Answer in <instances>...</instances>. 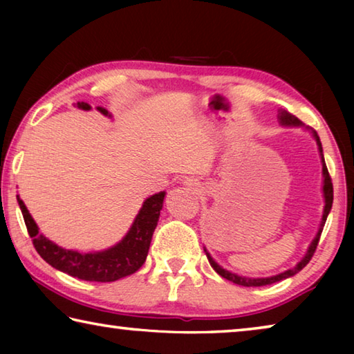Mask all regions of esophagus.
<instances>
[{
    "label": "esophagus",
    "mask_w": 354,
    "mask_h": 354,
    "mask_svg": "<svg viewBox=\"0 0 354 354\" xmlns=\"http://www.w3.org/2000/svg\"><path fill=\"white\" fill-rule=\"evenodd\" d=\"M185 187H189V189H194V190H201V184L196 181V179H194V178H189V179H185V181L183 183Z\"/></svg>",
    "instance_id": "obj_1"
}]
</instances>
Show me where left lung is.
I'll use <instances>...</instances> for the list:
<instances>
[{"label":"left lung","mask_w":354,"mask_h":354,"mask_svg":"<svg viewBox=\"0 0 354 354\" xmlns=\"http://www.w3.org/2000/svg\"><path fill=\"white\" fill-rule=\"evenodd\" d=\"M278 120L279 123L283 124V127H301V128H306L304 124L299 122V120L292 115L287 111H279L278 113ZM313 137L317 142V147H319V153H320V158H322V175H323V185H322V192H323V200H325V206H323V215H322V221H320V226H319V231H317V234L314 237V241L309 243L306 254L301 257V261H299L295 267L289 268V270H286L283 273H278V274H273V277H267V278H247V277H241V274L237 273H232L230 270H226L221 266H218L217 262L212 259V256L207 253V250L205 248V253L209 259V263H211V267L214 268L215 272H217L220 277H223L227 281H232L234 284L239 286H245V287H259V286H268V284H273V283H278L281 279H286V278H290L293 274H297L299 270H303L304 267L308 266V262L310 261V257H313L314 251L317 248V245H319L320 241V236H322V231H323V226H325V221L328 218V214L331 211L333 207V183H331V178H329V173L326 169V164H325V158H323V148H322V142L319 139V136L314 129L306 128Z\"/></svg>","instance_id":"left-lung-1"}]
</instances>
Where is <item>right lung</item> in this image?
<instances>
[{"mask_svg":"<svg viewBox=\"0 0 354 354\" xmlns=\"http://www.w3.org/2000/svg\"><path fill=\"white\" fill-rule=\"evenodd\" d=\"M76 106L82 111H91V104L77 101ZM97 109L106 117H111V113L104 107ZM165 192L154 194L143 201L139 214L131 225L122 241L112 245L111 248L103 251H92V253H80L75 250H65L59 247L57 243L51 242L41 232H39V226L29 214L25 203L17 196L19 206L21 209L23 218L28 227L29 236L32 239V243L41 259L46 261L56 270H61L70 277L84 279V281H97V283H112L120 278L128 277L136 273L143 266L149 243H151L153 232L158 226L160 209L164 206Z\"/></svg>","mask_w":354,"mask_h":354,"instance_id":"right-lung-1","label":"right lung"}]
</instances>
